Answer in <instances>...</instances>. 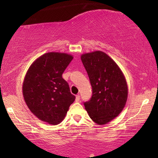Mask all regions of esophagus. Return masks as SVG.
<instances>
[{
    "label": "esophagus",
    "mask_w": 158,
    "mask_h": 158,
    "mask_svg": "<svg viewBox=\"0 0 158 158\" xmlns=\"http://www.w3.org/2000/svg\"><path fill=\"white\" fill-rule=\"evenodd\" d=\"M75 101H76L77 102H78V101H80V96H79V95H77V96H76V98H75Z\"/></svg>",
    "instance_id": "obj_1"
}]
</instances>
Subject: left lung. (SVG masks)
<instances>
[{
  "mask_svg": "<svg viewBox=\"0 0 158 158\" xmlns=\"http://www.w3.org/2000/svg\"><path fill=\"white\" fill-rule=\"evenodd\" d=\"M92 86L93 95L84 103L90 118L106 124L119 115L126 105L128 85L124 73L113 59L102 51L81 56Z\"/></svg>",
  "mask_w": 158,
  "mask_h": 158,
  "instance_id": "obj_1",
  "label": "left lung"
}]
</instances>
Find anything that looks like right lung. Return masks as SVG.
I'll use <instances>...</instances> for the list:
<instances>
[{
  "label": "right lung",
  "instance_id": "add662e5",
  "mask_svg": "<svg viewBox=\"0 0 158 158\" xmlns=\"http://www.w3.org/2000/svg\"><path fill=\"white\" fill-rule=\"evenodd\" d=\"M73 59V55L64 52L45 53L32 62L26 73L22 86L26 104L47 124L61 123L75 99L62 76Z\"/></svg>",
  "mask_w": 158,
  "mask_h": 158
}]
</instances>
